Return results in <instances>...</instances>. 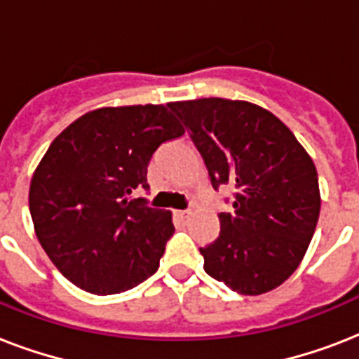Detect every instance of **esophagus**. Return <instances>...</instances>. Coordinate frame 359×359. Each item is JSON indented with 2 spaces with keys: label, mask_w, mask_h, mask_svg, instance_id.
<instances>
[{
  "label": "esophagus",
  "mask_w": 359,
  "mask_h": 359,
  "mask_svg": "<svg viewBox=\"0 0 359 359\" xmlns=\"http://www.w3.org/2000/svg\"><path fill=\"white\" fill-rule=\"evenodd\" d=\"M175 216L179 219H182V222H186V219H190L191 212L190 210H175Z\"/></svg>",
  "instance_id": "1"
}]
</instances>
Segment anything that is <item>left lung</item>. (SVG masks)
I'll return each instance as SVG.
<instances>
[{"mask_svg": "<svg viewBox=\"0 0 359 359\" xmlns=\"http://www.w3.org/2000/svg\"><path fill=\"white\" fill-rule=\"evenodd\" d=\"M214 190L233 188L219 236L199 248L205 272L238 294L276 289L306 255L320 212L315 163L281 121L244 100L173 102Z\"/></svg>", "mask_w": 359, "mask_h": 359, "instance_id": "8db88e82", "label": "left lung"}]
</instances>
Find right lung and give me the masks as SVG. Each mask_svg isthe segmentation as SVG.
Masks as SVG:
<instances>
[{"label":"right lung","instance_id":"obj_1","mask_svg":"<svg viewBox=\"0 0 359 359\" xmlns=\"http://www.w3.org/2000/svg\"><path fill=\"white\" fill-rule=\"evenodd\" d=\"M184 134L168 106L100 108L53 140L29 188L36 238L65 278L93 294L134 289L160 266L171 212L149 207L147 165Z\"/></svg>","mask_w":359,"mask_h":359}]
</instances>
